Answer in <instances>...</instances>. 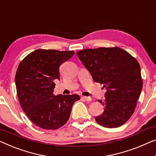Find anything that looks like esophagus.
Instances as JSON below:
<instances>
[{
  "label": "esophagus",
  "instance_id": "obj_1",
  "mask_svg": "<svg viewBox=\"0 0 156 156\" xmlns=\"http://www.w3.org/2000/svg\"><path fill=\"white\" fill-rule=\"evenodd\" d=\"M82 99L85 101H92L91 97H82Z\"/></svg>",
  "mask_w": 156,
  "mask_h": 156
}]
</instances>
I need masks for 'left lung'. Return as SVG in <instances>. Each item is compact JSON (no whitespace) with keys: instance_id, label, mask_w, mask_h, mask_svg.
Listing matches in <instances>:
<instances>
[{"instance_id":"8db88e82","label":"left lung","mask_w":156,"mask_h":156,"mask_svg":"<svg viewBox=\"0 0 156 156\" xmlns=\"http://www.w3.org/2000/svg\"><path fill=\"white\" fill-rule=\"evenodd\" d=\"M77 56L94 82L106 88L102 114L95 120L113 128L125 124L133 114L143 86L140 65L135 58L118 47L85 49Z\"/></svg>"}]
</instances>
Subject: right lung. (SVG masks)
<instances>
[{
  "instance_id": "right-lung-1",
  "label": "right lung",
  "mask_w": 156,
  "mask_h": 156,
  "mask_svg": "<svg viewBox=\"0 0 156 156\" xmlns=\"http://www.w3.org/2000/svg\"><path fill=\"white\" fill-rule=\"evenodd\" d=\"M74 55L73 51L38 49L19 64L15 84L21 107L31 121L45 129H57L66 124L78 94L55 95L59 66Z\"/></svg>"
}]
</instances>
